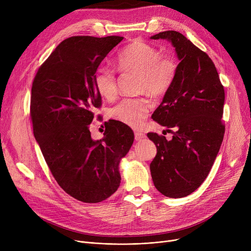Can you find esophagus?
Listing matches in <instances>:
<instances>
[{"instance_id": "obj_1", "label": "esophagus", "mask_w": 251, "mask_h": 251, "mask_svg": "<svg viewBox=\"0 0 251 251\" xmlns=\"http://www.w3.org/2000/svg\"><path fill=\"white\" fill-rule=\"evenodd\" d=\"M134 136H135V140L136 141H141V140H143L144 138L147 137L146 134L142 133V132H138V131H136V132L134 133Z\"/></svg>"}]
</instances>
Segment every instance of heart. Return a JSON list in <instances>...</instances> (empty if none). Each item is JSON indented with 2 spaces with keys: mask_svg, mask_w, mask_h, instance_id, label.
Instances as JSON below:
<instances>
[{
  "mask_svg": "<svg viewBox=\"0 0 251 251\" xmlns=\"http://www.w3.org/2000/svg\"><path fill=\"white\" fill-rule=\"evenodd\" d=\"M118 66L123 71H133L140 75L138 89L152 97H161L172 86L177 65L170 58L161 56V51L153 46L136 41L125 48L118 56ZM95 87L107 100L117 95L115 71L108 65H100L94 73ZM151 108L146 98L124 99L111 111L115 120L133 128L142 125Z\"/></svg>",
  "mask_w": 251,
  "mask_h": 251,
  "instance_id": "heart-1",
  "label": "heart"
}]
</instances>
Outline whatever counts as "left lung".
<instances>
[{"mask_svg":"<svg viewBox=\"0 0 251 251\" xmlns=\"http://www.w3.org/2000/svg\"><path fill=\"white\" fill-rule=\"evenodd\" d=\"M151 38L172 44L180 61L172 86L151 116L167 131L173 128V137L148 133L157 151L150 166L154 186L180 199L201 185L218 155L225 133V90L212 59L182 33L168 30Z\"/></svg>","mask_w":251,"mask_h":251,"instance_id":"left-lung-1","label":"left lung"}]
</instances>
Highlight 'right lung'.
<instances>
[{
	"label": "right lung",
	"mask_w": 251,
	"mask_h": 251,
	"mask_svg": "<svg viewBox=\"0 0 251 251\" xmlns=\"http://www.w3.org/2000/svg\"><path fill=\"white\" fill-rule=\"evenodd\" d=\"M122 36L66 38L38 69L31 88L35 140L61 188L77 201L96 203L120 186L119 165L134 140L129 126L105 122L103 137L89 125L101 102L94 73Z\"/></svg>",
	"instance_id": "1"
}]
</instances>
